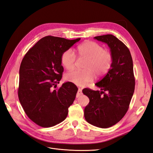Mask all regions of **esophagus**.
Masks as SVG:
<instances>
[{"instance_id":"esophagus-1","label":"esophagus","mask_w":153,"mask_h":153,"mask_svg":"<svg viewBox=\"0 0 153 153\" xmlns=\"http://www.w3.org/2000/svg\"><path fill=\"white\" fill-rule=\"evenodd\" d=\"M82 94V89H80V88H79V89H78V90L77 93H76V98H78V97H80Z\"/></svg>"}]
</instances>
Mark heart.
<instances>
[{"instance_id":"heart-1","label":"heart","mask_w":153,"mask_h":153,"mask_svg":"<svg viewBox=\"0 0 153 153\" xmlns=\"http://www.w3.org/2000/svg\"><path fill=\"white\" fill-rule=\"evenodd\" d=\"M77 52L80 58L87 59L84 70H75L68 73L65 78L76 85L84 86L94 79V75L102 76L110 70L113 62V56L109 51L94 41H87L78 46ZM76 55L71 49H68L61 55V63L68 70L74 69Z\"/></svg>"}]
</instances>
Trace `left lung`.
Instances as JSON below:
<instances>
[{
    "instance_id": "8db88e82",
    "label": "left lung",
    "mask_w": 153,
    "mask_h": 153,
    "mask_svg": "<svg viewBox=\"0 0 153 153\" xmlns=\"http://www.w3.org/2000/svg\"><path fill=\"white\" fill-rule=\"evenodd\" d=\"M94 39L108 45L113 62L107 74L96 83L101 91L83 89L89 98L84 117L92 125L107 128L121 121L129 108L135 85L133 60L128 48L114 35L96 36Z\"/></svg>"
}]
</instances>
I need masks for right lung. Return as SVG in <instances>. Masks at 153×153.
Returning <instances> with one entry per match:
<instances>
[{
	"label": "right lung",
	"instance_id": "right-lung-1",
	"mask_svg": "<svg viewBox=\"0 0 153 153\" xmlns=\"http://www.w3.org/2000/svg\"><path fill=\"white\" fill-rule=\"evenodd\" d=\"M80 39L45 36L22 59L18 98L26 115L39 126L49 128L62 122L75 99L78 88L71 82L64 83L60 88L54 89L64 71L62 53Z\"/></svg>",
	"mask_w": 153,
	"mask_h": 153
}]
</instances>
